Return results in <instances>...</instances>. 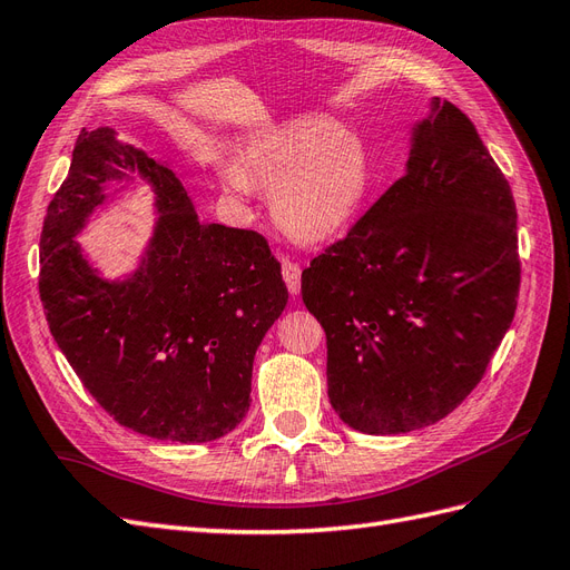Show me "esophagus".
Listing matches in <instances>:
<instances>
[{
    "label": "esophagus",
    "instance_id": "esophagus-1",
    "mask_svg": "<svg viewBox=\"0 0 570 570\" xmlns=\"http://www.w3.org/2000/svg\"><path fill=\"white\" fill-rule=\"evenodd\" d=\"M283 281L289 289V295H299L302 287V268L295 262H283Z\"/></svg>",
    "mask_w": 570,
    "mask_h": 570
}]
</instances>
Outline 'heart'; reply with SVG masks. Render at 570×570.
Returning a JSON list of instances; mask_svg holds the SVG:
<instances>
[{
	"instance_id": "b5f03b06",
	"label": "heart",
	"mask_w": 570,
	"mask_h": 570,
	"mask_svg": "<svg viewBox=\"0 0 570 570\" xmlns=\"http://www.w3.org/2000/svg\"><path fill=\"white\" fill-rule=\"evenodd\" d=\"M216 178L235 202L264 189L278 228L295 243L318 245L354 223L371 187V159L356 135L299 116L254 135L235 164H216Z\"/></svg>"
}]
</instances>
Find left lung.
<instances>
[{"label":"left lung","instance_id":"obj_1","mask_svg":"<svg viewBox=\"0 0 570 570\" xmlns=\"http://www.w3.org/2000/svg\"><path fill=\"white\" fill-rule=\"evenodd\" d=\"M519 285L511 187L471 118L435 97L404 176L302 273L342 423L402 435L452 413L507 335Z\"/></svg>","mask_w":570,"mask_h":570}]
</instances>
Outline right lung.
I'll list each match as a JSON object with an SVG mask.
<instances>
[{
    "instance_id": "1",
    "label": "right lung",
    "mask_w": 570,
    "mask_h": 570,
    "mask_svg": "<svg viewBox=\"0 0 570 570\" xmlns=\"http://www.w3.org/2000/svg\"><path fill=\"white\" fill-rule=\"evenodd\" d=\"M150 185L158 223L138 268L109 282L75 237L129 174ZM40 299L49 331L99 406L135 433L218 440L245 419L254 354L287 304L281 264L254 230L199 220L166 161L82 130L47 206Z\"/></svg>"
}]
</instances>
